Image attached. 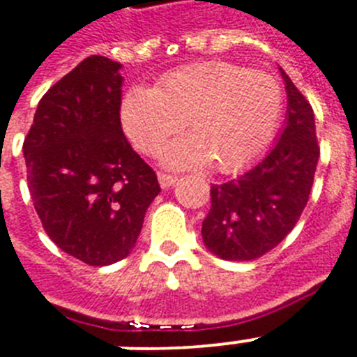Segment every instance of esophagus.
<instances>
[{
	"label": "esophagus",
	"mask_w": 357,
	"mask_h": 357,
	"mask_svg": "<svg viewBox=\"0 0 357 357\" xmlns=\"http://www.w3.org/2000/svg\"><path fill=\"white\" fill-rule=\"evenodd\" d=\"M158 179H159V185L161 188H170L176 185L178 178L176 176H170V174H165V172H158Z\"/></svg>",
	"instance_id": "obj_1"
}]
</instances>
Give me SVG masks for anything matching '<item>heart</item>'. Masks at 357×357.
<instances>
[{"label": "heart", "mask_w": 357, "mask_h": 357, "mask_svg": "<svg viewBox=\"0 0 357 357\" xmlns=\"http://www.w3.org/2000/svg\"><path fill=\"white\" fill-rule=\"evenodd\" d=\"M282 112V89L271 75L222 60L198 62L163 75L153 89H128L121 100V123L144 153L183 128L192 137L167 144L165 165L185 169L208 161L231 172L268 144Z\"/></svg>", "instance_id": "heart-1"}]
</instances>
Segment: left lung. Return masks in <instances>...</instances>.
<instances>
[{"instance_id": "8db88e82", "label": "left lung", "mask_w": 357, "mask_h": 357, "mask_svg": "<svg viewBox=\"0 0 357 357\" xmlns=\"http://www.w3.org/2000/svg\"><path fill=\"white\" fill-rule=\"evenodd\" d=\"M286 124L260 161L211 187V211L202 224L205 248L218 259L248 262L279 245L308 204L319 161L314 109L284 73Z\"/></svg>"}]
</instances>
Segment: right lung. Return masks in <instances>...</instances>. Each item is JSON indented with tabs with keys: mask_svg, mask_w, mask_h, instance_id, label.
I'll use <instances>...</instances> for the list:
<instances>
[{
	"mask_svg": "<svg viewBox=\"0 0 357 357\" xmlns=\"http://www.w3.org/2000/svg\"><path fill=\"white\" fill-rule=\"evenodd\" d=\"M123 66L88 56L38 102L23 143L29 192L49 238L89 266L126 259L161 192L121 126Z\"/></svg>",
	"mask_w": 357,
	"mask_h": 357,
	"instance_id": "right-lung-1",
	"label": "right lung"
}]
</instances>
